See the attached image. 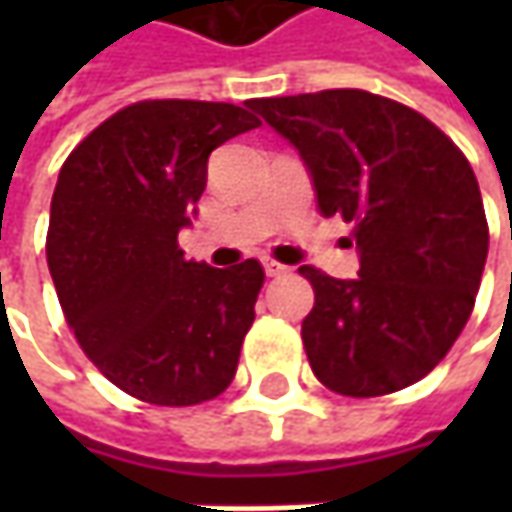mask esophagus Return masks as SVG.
Wrapping results in <instances>:
<instances>
[{
  "mask_svg": "<svg viewBox=\"0 0 512 512\" xmlns=\"http://www.w3.org/2000/svg\"><path fill=\"white\" fill-rule=\"evenodd\" d=\"M262 265H265L267 276H285V273H287V267L279 265V262H273V259H265Z\"/></svg>",
  "mask_w": 512,
  "mask_h": 512,
  "instance_id": "obj_1",
  "label": "esophagus"
}]
</instances>
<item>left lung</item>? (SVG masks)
<instances>
[{
  "instance_id": "8db88e82",
  "label": "left lung",
  "mask_w": 512,
  "mask_h": 512,
  "mask_svg": "<svg viewBox=\"0 0 512 512\" xmlns=\"http://www.w3.org/2000/svg\"><path fill=\"white\" fill-rule=\"evenodd\" d=\"M250 108L299 150L319 213L353 225L359 279L299 267L316 293L302 322L316 379L356 399L424 379L467 325L487 262L470 162L422 113L367 90Z\"/></svg>"
}]
</instances>
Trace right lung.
<instances>
[{"label": "right lung", "mask_w": 512, "mask_h": 512, "mask_svg": "<svg viewBox=\"0 0 512 512\" xmlns=\"http://www.w3.org/2000/svg\"><path fill=\"white\" fill-rule=\"evenodd\" d=\"M247 108L136 102L59 170L48 227L59 305L90 362L142 402H207L236 376L265 270L187 262L176 239L196 216L210 153L262 125Z\"/></svg>", "instance_id": "1"}]
</instances>
